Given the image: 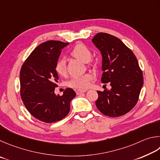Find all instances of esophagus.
I'll return each instance as SVG.
<instances>
[{
    "instance_id": "esophagus-1",
    "label": "esophagus",
    "mask_w": 160,
    "mask_h": 160,
    "mask_svg": "<svg viewBox=\"0 0 160 160\" xmlns=\"http://www.w3.org/2000/svg\"><path fill=\"white\" fill-rule=\"evenodd\" d=\"M86 91H87L86 90H77V91H76V93H77V95H80L81 93H85V92H86Z\"/></svg>"
}]
</instances>
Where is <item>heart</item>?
Wrapping results in <instances>:
<instances>
[{"instance_id":"heart-1","label":"heart","mask_w":160,"mask_h":160,"mask_svg":"<svg viewBox=\"0 0 160 160\" xmlns=\"http://www.w3.org/2000/svg\"><path fill=\"white\" fill-rule=\"evenodd\" d=\"M71 54L78 60L88 62L91 59V52L88 48L83 43H78L72 49ZM55 70L58 74L63 75L66 72V62L63 58H60L55 64ZM92 77L91 74H86L82 76H77L72 77L68 82V86L70 87L85 89L88 87Z\"/></svg>"}]
</instances>
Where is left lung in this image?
<instances>
[{
    "instance_id": "1",
    "label": "left lung",
    "mask_w": 160,
    "mask_h": 160,
    "mask_svg": "<svg viewBox=\"0 0 160 160\" xmlns=\"http://www.w3.org/2000/svg\"><path fill=\"white\" fill-rule=\"evenodd\" d=\"M92 42L102 55L103 83L112 88L98 91L96 105L100 112L111 117H119L132 110L138 102L143 77L133 52L115 36L98 33Z\"/></svg>"
}]
</instances>
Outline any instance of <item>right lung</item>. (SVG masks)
<instances>
[{
	"label": "right lung",
	"mask_w": 160,
	"mask_h": 160,
	"mask_svg": "<svg viewBox=\"0 0 160 160\" xmlns=\"http://www.w3.org/2000/svg\"><path fill=\"white\" fill-rule=\"evenodd\" d=\"M69 43L48 41L33 50L20 70V94L29 113L46 123L64 118L70 110V102L76 96L73 89L67 88L62 96H57L58 74L55 64L62 49Z\"/></svg>",
	"instance_id": "1"
}]
</instances>
